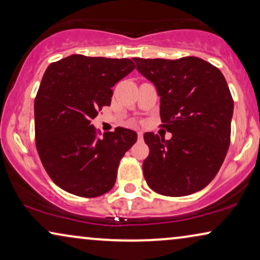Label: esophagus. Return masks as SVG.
Wrapping results in <instances>:
<instances>
[{"label": "esophagus", "mask_w": 260, "mask_h": 260, "mask_svg": "<svg viewBox=\"0 0 260 260\" xmlns=\"http://www.w3.org/2000/svg\"><path fill=\"white\" fill-rule=\"evenodd\" d=\"M137 137H138V140H140V141L143 140V133H142V131H138Z\"/></svg>", "instance_id": "esophagus-1"}]
</instances>
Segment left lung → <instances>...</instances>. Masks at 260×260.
I'll return each mask as SVG.
<instances>
[{
	"instance_id": "8db88e82",
	"label": "left lung",
	"mask_w": 260,
	"mask_h": 260,
	"mask_svg": "<svg viewBox=\"0 0 260 260\" xmlns=\"http://www.w3.org/2000/svg\"><path fill=\"white\" fill-rule=\"evenodd\" d=\"M138 72L155 84L159 116L170 140L145 133L148 186L166 197H186L218 174L231 142L233 98L218 67L197 56L135 58Z\"/></svg>"
}]
</instances>
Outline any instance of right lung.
<instances>
[{"label": "right lung", "mask_w": 260, "mask_h": 260, "mask_svg": "<svg viewBox=\"0 0 260 260\" xmlns=\"http://www.w3.org/2000/svg\"><path fill=\"white\" fill-rule=\"evenodd\" d=\"M134 70L130 59L81 54L47 67L34 102L35 144L45 170L61 189L95 198L115 186L120 159L137 134L118 126L101 138L91 120L111 104V87Z\"/></svg>", "instance_id": "right-lung-1"}]
</instances>
